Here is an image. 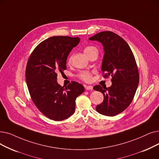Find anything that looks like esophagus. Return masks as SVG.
<instances>
[{
  "label": "esophagus",
  "instance_id": "esophagus-1",
  "mask_svg": "<svg viewBox=\"0 0 159 159\" xmlns=\"http://www.w3.org/2000/svg\"><path fill=\"white\" fill-rule=\"evenodd\" d=\"M86 90H92L93 86H85Z\"/></svg>",
  "mask_w": 159,
  "mask_h": 159
}]
</instances>
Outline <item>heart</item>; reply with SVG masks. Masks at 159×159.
I'll return each mask as SVG.
<instances>
[{"instance_id":"obj_1","label":"heart","mask_w":159,"mask_h":159,"mask_svg":"<svg viewBox=\"0 0 159 159\" xmlns=\"http://www.w3.org/2000/svg\"><path fill=\"white\" fill-rule=\"evenodd\" d=\"M98 51V49H97L95 47L92 46V45L86 46L84 49V52L86 54V56H88V55H89L91 52H92L93 51ZM71 60H72V55L69 57L68 63H71ZM92 75H93V72L86 70V71H80L78 74L77 76L80 79L82 80L83 81L86 82H89L92 79Z\"/></svg>"}]
</instances>
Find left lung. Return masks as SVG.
<instances>
[{
	"label": "left lung",
	"instance_id": "1",
	"mask_svg": "<svg viewBox=\"0 0 159 159\" xmlns=\"http://www.w3.org/2000/svg\"><path fill=\"white\" fill-rule=\"evenodd\" d=\"M104 47L101 70L103 77H112V86L96 85L93 89L101 92L104 100L96 107L99 114L114 116L124 111L132 102L139 83V72L134 54L128 43L118 34L101 32L89 38Z\"/></svg>",
	"mask_w": 159,
	"mask_h": 159
}]
</instances>
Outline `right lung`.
Here are the masks:
<instances>
[{
  "label": "right lung",
  "instance_id": "obj_1",
  "mask_svg": "<svg viewBox=\"0 0 159 159\" xmlns=\"http://www.w3.org/2000/svg\"><path fill=\"white\" fill-rule=\"evenodd\" d=\"M80 40L79 37H51L36 46L27 61L25 77L30 98L39 111L54 121L71 116L76 98L84 91L77 82L64 87L57 80V73L66 70L68 55Z\"/></svg>",
  "mask_w": 159,
  "mask_h": 159
}]
</instances>
